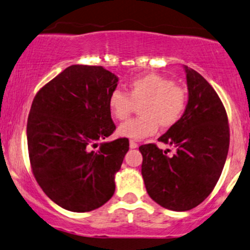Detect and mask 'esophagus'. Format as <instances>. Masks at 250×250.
Listing matches in <instances>:
<instances>
[{
    "label": "esophagus",
    "instance_id": "obj_1",
    "mask_svg": "<svg viewBox=\"0 0 250 250\" xmlns=\"http://www.w3.org/2000/svg\"><path fill=\"white\" fill-rule=\"evenodd\" d=\"M129 146H130L131 149H135V148L139 147V145H137V143L135 142V141H130V142H129Z\"/></svg>",
    "mask_w": 250,
    "mask_h": 250
}]
</instances>
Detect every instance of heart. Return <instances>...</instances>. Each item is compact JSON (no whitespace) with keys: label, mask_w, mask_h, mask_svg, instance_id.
I'll return each mask as SVG.
<instances>
[{"label":"heart","mask_w":250,"mask_h":250,"mask_svg":"<svg viewBox=\"0 0 250 250\" xmlns=\"http://www.w3.org/2000/svg\"><path fill=\"white\" fill-rule=\"evenodd\" d=\"M142 116L122 123L119 134L123 137L141 140L156 133L159 125L170 128L180 121L187 107L186 91L168 77L146 74L127 83V94L114 90L109 95L108 107L111 115L125 121L133 110V103H140Z\"/></svg>","instance_id":"heart-1"}]
</instances>
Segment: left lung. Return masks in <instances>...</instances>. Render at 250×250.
<instances>
[{
    "label": "left lung",
    "instance_id": "obj_1",
    "mask_svg": "<svg viewBox=\"0 0 250 250\" xmlns=\"http://www.w3.org/2000/svg\"><path fill=\"white\" fill-rule=\"evenodd\" d=\"M188 103L176 125L159 137L176 153L168 156L149 143L140 147L142 177L149 196L163 208L190 210L213 191L226 163L229 125L226 109L214 88L185 65Z\"/></svg>",
    "mask_w": 250,
    "mask_h": 250
}]
</instances>
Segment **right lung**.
I'll use <instances>...</instances> for the list:
<instances>
[{
    "instance_id": "obj_1",
    "label": "right lung",
    "mask_w": 250,
    "mask_h": 250,
    "mask_svg": "<svg viewBox=\"0 0 250 250\" xmlns=\"http://www.w3.org/2000/svg\"><path fill=\"white\" fill-rule=\"evenodd\" d=\"M119 77L97 65L74 64L40 89L27 123L34 176L45 195L75 213L100 208L115 191L128 139H107L116 127L108 99Z\"/></svg>"
}]
</instances>
